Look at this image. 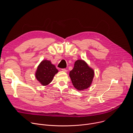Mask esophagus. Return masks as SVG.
<instances>
[{"label": "esophagus", "instance_id": "esophagus-1", "mask_svg": "<svg viewBox=\"0 0 133 133\" xmlns=\"http://www.w3.org/2000/svg\"><path fill=\"white\" fill-rule=\"evenodd\" d=\"M62 70H63V71H65V72H67V70L66 69H65V68L62 69Z\"/></svg>", "mask_w": 133, "mask_h": 133}]
</instances>
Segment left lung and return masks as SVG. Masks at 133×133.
<instances>
[{
    "mask_svg": "<svg viewBox=\"0 0 133 133\" xmlns=\"http://www.w3.org/2000/svg\"><path fill=\"white\" fill-rule=\"evenodd\" d=\"M69 76L74 86L78 90L88 88L92 81L94 71L83 60H77L74 68L70 71Z\"/></svg>",
    "mask_w": 133,
    "mask_h": 133,
    "instance_id": "1",
    "label": "left lung"
}]
</instances>
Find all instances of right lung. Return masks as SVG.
Wrapping results in <instances>:
<instances>
[{"label":"right lung","instance_id":"1","mask_svg":"<svg viewBox=\"0 0 133 133\" xmlns=\"http://www.w3.org/2000/svg\"><path fill=\"white\" fill-rule=\"evenodd\" d=\"M58 71L50 61H43L38 66L36 77L42 85L46 86L51 82L55 75Z\"/></svg>","mask_w":133,"mask_h":133}]
</instances>
